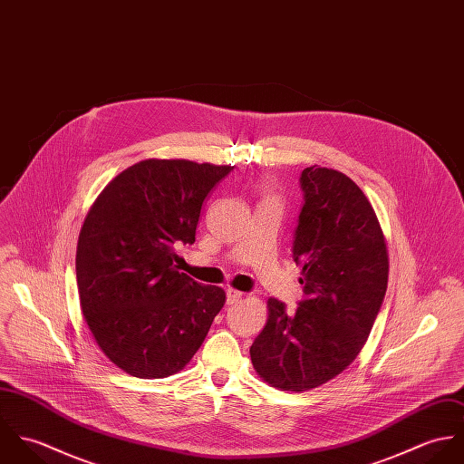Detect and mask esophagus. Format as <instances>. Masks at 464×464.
Returning a JSON list of instances; mask_svg holds the SVG:
<instances>
[{"mask_svg":"<svg viewBox=\"0 0 464 464\" xmlns=\"http://www.w3.org/2000/svg\"><path fill=\"white\" fill-rule=\"evenodd\" d=\"M243 298V293L241 291H236V289H227V304L228 305H236L239 304Z\"/></svg>","mask_w":464,"mask_h":464,"instance_id":"obj_1","label":"esophagus"}]
</instances>
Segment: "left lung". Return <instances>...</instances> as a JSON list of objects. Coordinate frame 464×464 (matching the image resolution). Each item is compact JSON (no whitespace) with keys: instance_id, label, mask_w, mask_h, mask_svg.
Returning <instances> with one entry per match:
<instances>
[{"instance_id":"8db88e82","label":"left lung","mask_w":464,"mask_h":464,"mask_svg":"<svg viewBox=\"0 0 464 464\" xmlns=\"http://www.w3.org/2000/svg\"><path fill=\"white\" fill-rule=\"evenodd\" d=\"M293 241L304 298L295 313L267 300V322L250 346L256 372L273 388L305 392L357 357L388 289V248L372 203L346 175L311 166Z\"/></svg>"}]
</instances>
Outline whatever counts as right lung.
Wrapping results in <instances>:
<instances>
[{"label":"right lung","mask_w":464,"mask_h":464,"mask_svg":"<svg viewBox=\"0 0 464 464\" xmlns=\"http://www.w3.org/2000/svg\"><path fill=\"white\" fill-rule=\"evenodd\" d=\"M234 166L148 159L120 173L91 207L78 237L82 313L102 352L139 379L182 370L225 291L177 271L203 201Z\"/></svg>","instance_id":"obj_1"}]
</instances>
